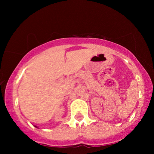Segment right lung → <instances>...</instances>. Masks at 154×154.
Listing matches in <instances>:
<instances>
[{"mask_svg":"<svg viewBox=\"0 0 154 154\" xmlns=\"http://www.w3.org/2000/svg\"><path fill=\"white\" fill-rule=\"evenodd\" d=\"M35 128H38V127H37V126H35Z\"/></svg>","mask_w":154,"mask_h":154,"instance_id":"obj_1","label":"right lung"}]
</instances>
